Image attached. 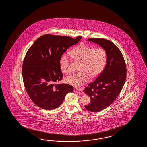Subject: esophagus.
Masks as SVG:
<instances>
[{
	"instance_id": "obj_1",
	"label": "esophagus",
	"mask_w": 147,
	"mask_h": 147,
	"mask_svg": "<svg viewBox=\"0 0 147 147\" xmlns=\"http://www.w3.org/2000/svg\"><path fill=\"white\" fill-rule=\"evenodd\" d=\"M74 91L77 94H79L80 95H83L84 94V91H82V90L79 89H78V88H75L74 89Z\"/></svg>"
}]
</instances>
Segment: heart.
Instances as JSON below:
<instances>
[{
    "label": "heart",
    "instance_id": "obj_1",
    "mask_svg": "<svg viewBox=\"0 0 147 147\" xmlns=\"http://www.w3.org/2000/svg\"><path fill=\"white\" fill-rule=\"evenodd\" d=\"M70 55L74 59L81 63L79 72L73 73L66 78L65 82L74 87H80L86 83L89 77L94 79L103 71L107 63V53L102 48L94 49L84 44H80L73 48ZM69 59L67 54H63L59 60V66L63 73H70Z\"/></svg>",
    "mask_w": 147,
    "mask_h": 147
}]
</instances>
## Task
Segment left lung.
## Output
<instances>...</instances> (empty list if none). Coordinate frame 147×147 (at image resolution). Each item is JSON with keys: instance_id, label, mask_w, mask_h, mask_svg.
Here are the masks:
<instances>
[{"instance_id": "obj_1", "label": "left lung", "mask_w": 147, "mask_h": 147, "mask_svg": "<svg viewBox=\"0 0 147 147\" xmlns=\"http://www.w3.org/2000/svg\"><path fill=\"white\" fill-rule=\"evenodd\" d=\"M107 53L105 67L98 78L84 88L91 101L85 105L88 111L97 112L110 105L121 91L126 78V66L122 53L115 44L103 38H89Z\"/></svg>"}]
</instances>
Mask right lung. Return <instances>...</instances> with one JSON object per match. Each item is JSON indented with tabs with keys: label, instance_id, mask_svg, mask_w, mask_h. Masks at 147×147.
Listing matches in <instances>:
<instances>
[{
	"label": "right lung",
	"instance_id": "right-lung-1",
	"mask_svg": "<svg viewBox=\"0 0 147 147\" xmlns=\"http://www.w3.org/2000/svg\"><path fill=\"white\" fill-rule=\"evenodd\" d=\"M81 38L46 34L28 49L22 73L26 90L36 105L44 110L55 109L63 102L67 94L73 91L72 86L57 84L63 78L59 60L63 53Z\"/></svg>",
	"mask_w": 147,
	"mask_h": 147
}]
</instances>
